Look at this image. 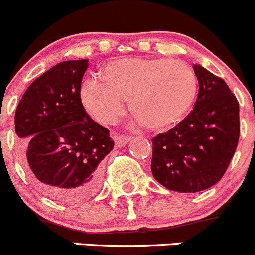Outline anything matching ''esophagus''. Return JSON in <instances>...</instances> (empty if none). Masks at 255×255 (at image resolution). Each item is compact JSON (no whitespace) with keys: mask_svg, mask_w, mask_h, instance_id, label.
Masks as SVG:
<instances>
[{"mask_svg":"<svg viewBox=\"0 0 255 255\" xmlns=\"http://www.w3.org/2000/svg\"><path fill=\"white\" fill-rule=\"evenodd\" d=\"M114 141H115V146H117V147H123V146L128 145V142L130 141V137H128V136H124V135H115Z\"/></svg>","mask_w":255,"mask_h":255,"instance_id":"34e87169","label":"esophagus"}]
</instances>
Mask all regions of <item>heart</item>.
I'll return each mask as SVG.
<instances>
[{"label":"heart","instance_id":"obj_1","mask_svg":"<svg viewBox=\"0 0 255 255\" xmlns=\"http://www.w3.org/2000/svg\"><path fill=\"white\" fill-rule=\"evenodd\" d=\"M103 82L89 79L80 98L85 109L102 123H113L128 100L130 112L142 127L165 132L183 122L195 107L198 80L183 62L166 58H127L105 65Z\"/></svg>","mask_w":255,"mask_h":255}]
</instances>
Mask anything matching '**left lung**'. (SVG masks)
Returning <instances> with one entry per match:
<instances>
[{
  "label": "left lung",
  "mask_w": 255,
  "mask_h": 255,
  "mask_svg": "<svg viewBox=\"0 0 255 255\" xmlns=\"http://www.w3.org/2000/svg\"><path fill=\"white\" fill-rule=\"evenodd\" d=\"M198 95L193 112L152 138L151 171L167 190L195 193L216 185L236 152L239 104L222 78L193 64Z\"/></svg>",
  "instance_id": "1"
}]
</instances>
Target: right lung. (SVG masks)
I'll return each mask as SVG.
<instances>
[{
    "label": "right lung",
    "mask_w": 255,
    "mask_h": 255,
    "mask_svg": "<svg viewBox=\"0 0 255 255\" xmlns=\"http://www.w3.org/2000/svg\"><path fill=\"white\" fill-rule=\"evenodd\" d=\"M88 67V59L55 64L27 88L14 115L24 166L42 192L64 203L97 192L100 163L114 148L109 130L82 104Z\"/></svg>",
    "instance_id": "add662e5"
}]
</instances>
